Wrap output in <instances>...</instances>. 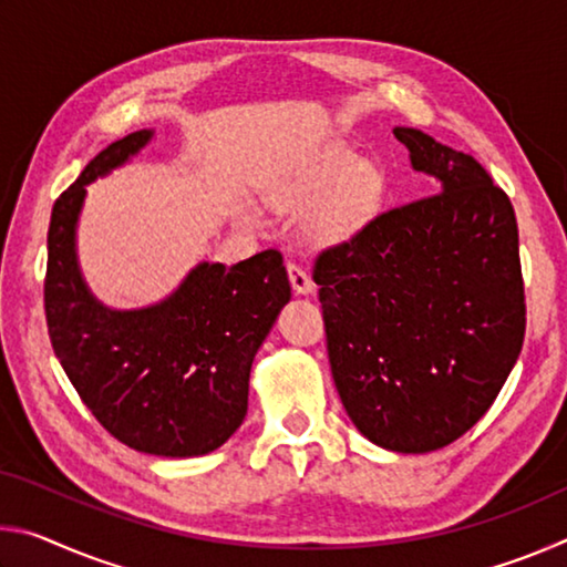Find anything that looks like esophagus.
I'll return each instance as SVG.
<instances>
[{"mask_svg": "<svg viewBox=\"0 0 567 567\" xmlns=\"http://www.w3.org/2000/svg\"><path fill=\"white\" fill-rule=\"evenodd\" d=\"M287 275H290V285H292V290L297 295H310L312 292L315 285L310 280V275H307L300 265L287 262Z\"/></svg>", "mask_w": 567, "mask_h": 567, "instance_id": "esophagus-1", "label": "esophagus"}]
</instances>
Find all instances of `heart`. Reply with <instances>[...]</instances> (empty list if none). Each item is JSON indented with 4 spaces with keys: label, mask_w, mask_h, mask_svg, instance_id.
Masks as SVG:
<instances>
[{
    "label": "heart",
    "mask_w": 567,
    "mask_h": 567,
    "mask_svg": "<svg viewBox=\"0 0 567 567\" xmlns=\"http://www.w3.org/2000/svg\"><path fill=\"white\" fill-rule=\"evenodd\" d=\"M388 195V175L378 162L360 159L348 145H324L287 162L262 182V197L275 209H302V229L312 243H344L380 215ZM247 225H257L252 209H243Z\"/></svg>",
    "instance_id": "b5f03b06"
}]
</instances>
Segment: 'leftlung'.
<instances>
[{"instance_id":"1","label":"left lung","mask_w":567,"mask_h":567,"mask_svg":"<svg viewBox=\"0 0 567 567\" xmlns=\"http://www.w3.org/2000/svg\"><path fill=\"white\" fill-rule=\"evenodd\" d=\"M435 195L380 213L315 257L334 388L354 427L430 453L493 405L525 338L511 197L475 157L395 127Z\"/></svg>"}]
</instances>
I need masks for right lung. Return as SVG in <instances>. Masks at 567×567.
<instances>
[{"instance_id": "right-lung-1", "label": "right lung", "mask_w": 567, "mask_h": 567, "mask_svg": "<svg viewBox=\"0 0 567 567\" xmlns=\"http://www.w3.org/2000/svg\"><path fill=\"white\" fill-rule=\"evenodd\" d=\"M152 140L132 132L102 150L52 207L44 312L52 350L92 415L137 453H213L247 415L249 370L290 300L282 255L265 249L237 265L199 262L167 300L110 310L87 290L74 229L92 179Z\"/></svg>"}]
</instances>
